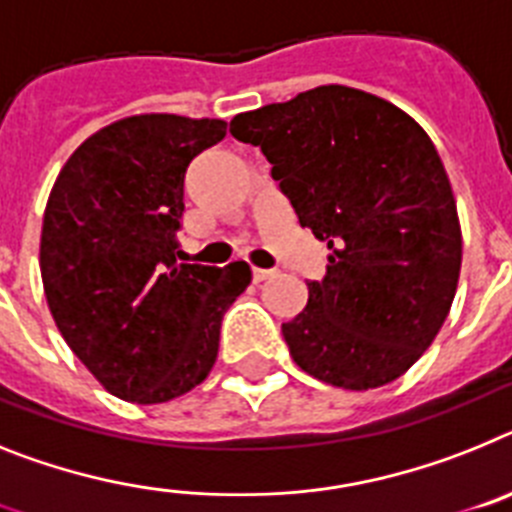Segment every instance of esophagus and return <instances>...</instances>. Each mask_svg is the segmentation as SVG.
<instances>
[{
	"label": "esophagus",
	"instance_id": "obj_1",
	"mask_svg": "<svg viewBox=\"0 0 512 512\" xmlns=\"http://www.w3.org/2000/svg\"><path fill=\"white\" fill-rule=\"evenodd\" d=\"M270 275H273V270H265V268H252V281H255V283L268 281Z\"/></svg>",
	"mask_w": 512,
	"mask_h": 512
}]
</instances>
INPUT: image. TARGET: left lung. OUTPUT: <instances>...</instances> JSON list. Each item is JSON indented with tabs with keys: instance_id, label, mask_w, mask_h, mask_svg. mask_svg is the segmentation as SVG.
Listing matches in <instances>:
<instances>
[{
	"instance_id": "8db88e82",
	"label": "left lung",
	"mask_w": 512,
	"mask_h": 512,
	"mask_svg": "<svg viewBox=\"0 0 512 512\" xmlns=\"http://www.w3.org/2000/svg\"><path fill=\"white\" fill-rule=\"evenodd\" d=\"M301 226L330 247L304 311L281 327L314 379L366 391L430 348L461 270V226L433 141L397 105L324 84L237 115Z\"/></svg>"
}]
</instances>
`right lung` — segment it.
<instances>
[{
	"label": "right lung",
	"mask_w": 512,
	"mask_h": 512,
	"mask_svg": "<svg viewBox=\"0 0 512 512\" xmlns=\"http://www.w3.org/2000/svg\"><path fill=\"white\" fill-rule=\"evenodd\" d=\"M224 136L216 118H123L71 154L48 195V309L79 361L126 402H170L201 384L221 319L252 278L244 262H177L185 170Z\"/></svg>",
	"instance_id": "right-lung-1"
}]
</instances>
